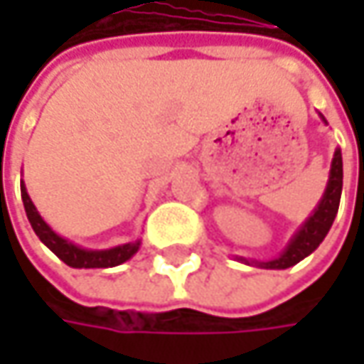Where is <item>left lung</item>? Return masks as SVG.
<instances>
[{"label": "left lung", "instance_id": "8db88e82", "mask_svg": "<svg viewBox=\"0 0 364 364\" xmlns=\"http://www.w3.org/2000/svg\"><path fill=\"white\" fill-rule=\"evenodd\" d=\"M320 117L326 123L324 115H320ZM341 194H343V154L336 147L332 164H330L328 182H326L324 194H322L320 203L316 204L312 215L304 220V225H301L298 231L294 232V237L289 239L286 249L277 257L267 259V261L247 257L237 259L241 263H245V265H255V267H261V269H287V267L300 263L301 259L308 257L310 253H314L316 249H318V245L322 243L324 237L328 235L330 227H332V223L336 218V213H338Z\"/></svg>", "mask_w": 364, "mask_h": 364}]
</instances>
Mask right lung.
<instances>
[{
  "label": "right lung",
  "mask_w": 364,
  "mask_h": 364,
  "mask_svg": "<svg viewBox=\"0 0 364 364\" xmlns=\"http://www.w3.org/2000/svg\"><path fill=\"white\" fill-rule=\"evenodd\" d=\"M21 186V200H23V208H26V215L28 220L32 225L34 232L40 237V241L48 247L50 251L56 255L58 259H63L66 265L70 267H77V269H99V267H115L125 263L127 259H132L137 251H139V245L141 241H132V243L117 245V247H111V249H85V247H78L73 241L60 237L56 231H52L48 223L40 217L38 208L32 203L23 180L20 182Z\"/></svg>",
  "instance_id": "1"
}]
</instances>
